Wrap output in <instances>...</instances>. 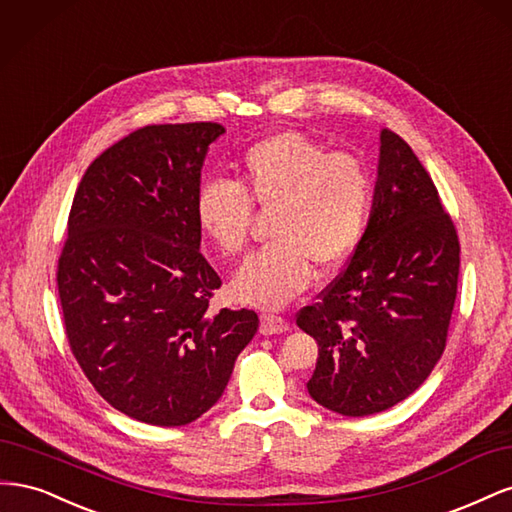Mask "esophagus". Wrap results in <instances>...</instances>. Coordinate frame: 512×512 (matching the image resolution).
I'll list each match as a JSON object with an SVG mask.
<instances>
[{
  "instance_id": "34e87169",
  "label": "esophagus",
  "mask_w": 512,
  "mask_h": 512,
  "mask_svg": "<svg viewBox=\"0 0 512 512\" xmlns=\"http://www.w3.org/2000/svg\"><path fill=\"white\" fill-rule=\"evenodd\" d=\"M290 329L288 320L275 314H262L260 316V333L262 335H277V333H286Z\"/></svg>"
}]
</instances>
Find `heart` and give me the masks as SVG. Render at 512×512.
I'll return each instance as SVG.
<instances>
[{
  "instance_id": "b5f03b06",
  "label": "heart",
  "mask_w": 512,
  "mask_h": 512,
  "mask_svg": "<svg viewBox=\"0 0 512 512\" xmlns=\"http://www.w3.org/2000/svg\"><path fill=\"white\" fill-rule=\"evenodd\" d=\"M374 183L363 160L331 153L301 132H277L243 153L237 183L207 179L196 192V222L224 256L243 252L252 205L275 211L271 245L230 280L232 297L277 309L312 284V262L329 271L361 243Z\"/></svg>"
}]
</instances>
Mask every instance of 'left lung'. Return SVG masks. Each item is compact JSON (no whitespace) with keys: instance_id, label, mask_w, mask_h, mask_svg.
<instances>
[{"instance_id":"8db88e82","label":"left lung","mask_w":512,"mask_h":512,"mask_svg":"<svg viewBox=\"0 0 512 512\" xmlns=\"http://www.w3.org/2000/svg\"><path fill=\"white\" fill-rule=\"evenodd\" d=\"M378 149L363 239L322 301L297 316L318 344L309 397L344 416L389 410L427 380L457 297L459 241L436 185L395 132L380 130Z\"/></svg>"}]
</instances>
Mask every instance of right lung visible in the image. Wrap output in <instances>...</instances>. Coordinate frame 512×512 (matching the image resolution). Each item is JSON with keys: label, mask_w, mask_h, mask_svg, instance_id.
I'll list each match as a JSON object with an SVG mask.
<instances>
[{"label": "right lung", "mask_w": 512, "mask_h": 512, "mask_svg": "<svg viewBox=\"0 0 512 512\" xmlns=\"http://www.w3.org/2000/svg\"><path fill=\"white\" fill-rule=\"evenodd\" d=\"M220 123L121 138L74 194L57 286L72 354L136 421L179 427L215 406L258 331L252 309L207 312L222 282L200 254L196 192Z\"/></svg>", "instance_id": "obj_1"}]
</instances>
